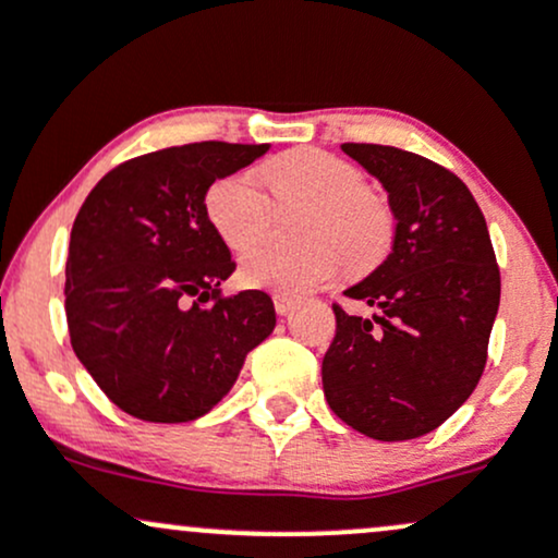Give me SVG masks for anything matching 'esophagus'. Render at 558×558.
<instances>
[{
  "instance_id": "esophagus-1",
  "label": "esophagus",
  "mask_w": 558,
  "mask_h": 558,
  "mask_svg": "<svg viewBox=\"0 0 558 558\" xmlns=\"http://www.w3.org/2000/svg\"><path fill=\"white\" fill-rule=\"evenodd\" d=\"M272 301H275V312H278V315H288V312H291L293 306H296V299L283 296V293H275Z\"/></svg>"
}]
</instances>
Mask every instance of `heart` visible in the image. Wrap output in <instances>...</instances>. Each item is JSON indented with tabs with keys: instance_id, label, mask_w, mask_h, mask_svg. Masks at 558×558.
Returning <instances> with one entry per match:
<instances>
[{
	"instance_id": "1",
	"label": "heart",
	"mask_w": 558,
	"mask_h": 558,
	"mask_svg": "<svg viewBox=\"0 0 558 558\" xmlns=\"http://www.w3.org/2000/svg\"><path fill=\"white\" fill-rule=\"evenodd\" d=\"M259 178L278 204H306L304 248L259 246L241 259L243 286L299 296L328 286L341 262L351 272L373 270L393 243V209L364 185V172L349 159L315 146H299L267 159ZM207 217L235 252L254 246L270 226L272 204L252 172H230L207 191Z\"/></svg>"
}]
</instances>
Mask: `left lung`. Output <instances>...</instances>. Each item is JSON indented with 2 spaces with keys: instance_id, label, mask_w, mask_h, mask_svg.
Returning <instances> with one entry per match:
<instances>
[{
  "instance_id": "left-lung-1",
  "label": "left lung",
  "mask_w": 558,
  "mask_h": 558,
  "mask_svg": "<svg viewBox=\"0 0 558 558\" xmlns=\"http://www.w3.org/2000/svg\"><path fill=\"white\" fill-rule=\"evenodd\" d=\"M386 185L393 252L345 296L373 317L336 312L323 388L345 425L375 440L435 430L470 399L488 362L501 272L470 189L433 159L380 144H343Z\"/></svg>"
}]
</instances>
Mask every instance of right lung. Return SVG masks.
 <instances>
[{
	"instance_id": "1",
	"label": "right lung",
	"mask_w": 558,
	"mask_h": 558,
	"mask_svg": "<svg viewBox=\"0 0 558 558\" xmlns=\"http://www.w3.org/2000/svg\"><path fill=\"white\" fill-rule=\"evenodd\" d=\"M267 149L226 141L168 146L118 165L83 202L65 267L70 345L131 417H202L272 332L265 291L222 293L235 259L204 207L217 178Z\"/></svg>"
}]
</instances>
